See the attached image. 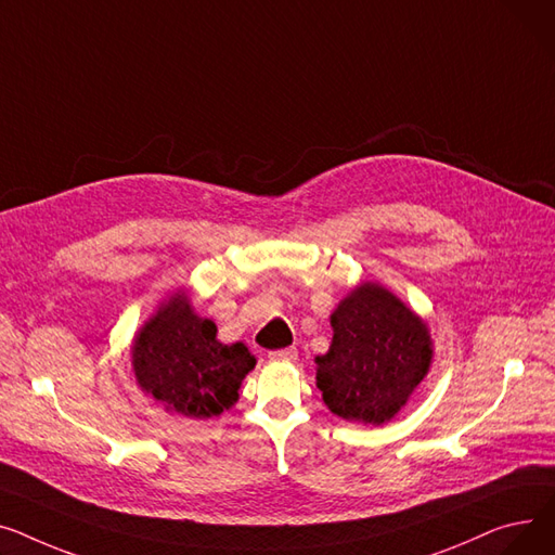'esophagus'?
I'll return each mask as SVG.
<instances>
[{"label":"esophagus","mask_w":555,"mask_h":555,"mask_svg":"<svg viewBox=\"0 0 555 555\" xmlns=\"http://www.w3.org/2000/svg\"><path fill=\"white\" fill-rule=\"evenodd\" d=\"M271 361H298V349L296 347H284V349H275L269 351Z\"/></svg>","instance_id":"34e87169"}]
</instances>
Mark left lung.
Returning a JSON list of instances; mask_svg holds the SVG:
<instances>
[{"instance_id":"8db88e82","label":"left lung","mask_w":555,"mask_h":555,"mask_svg":"<svg viewBox=\"0 0 555 555\" xmlns=\"http://www.w3.org/2000/svg\"><path fill=\"white\" fill-rule=\"evenodd\" d=\"M334 340L318 356V387L327 408L347 418H392L428 374V327L397 296L365 282L332 315Z\"/></svg>"}]
</instances>
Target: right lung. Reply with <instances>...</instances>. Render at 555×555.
Listing matches in <instances>:
<instances>
[{"instance_id": "add662e5", "label": "right lung", "mask_w": 555, "mask_h": 555, "mask_svg": "<svg viewBox=\"0 0 555 555\" xmlns=\"http://www.w3.org/2000/svg\"><path fill=\"white\" fill-rule=\"evenodd\" d=\"M132 358L145 392L188 418H212L233 408L244 376L255 367L246 345H221L215 322L194 315L183 296L145 324Z\"/></svg>"}]
</instances>
